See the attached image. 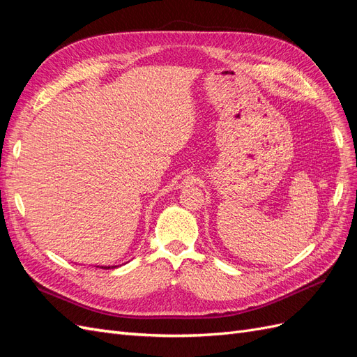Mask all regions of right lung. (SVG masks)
I'll use <instances>...</instances> for the list:
<instances>
[{"label":"right lung","mask_w":357,"mask_h":357,"mask_svg":"<svg viewBox=\"0 0 357 357\" xmlns=\"http://www.w3.org/2000/svg\"><path fill=\"white\" fill-rule=\"evenodd\" d=\"M98 268H104V270H107V268H116V267H119V266H96Z\"/></svg>","instance_id":"add662e5"}]
</instances>
